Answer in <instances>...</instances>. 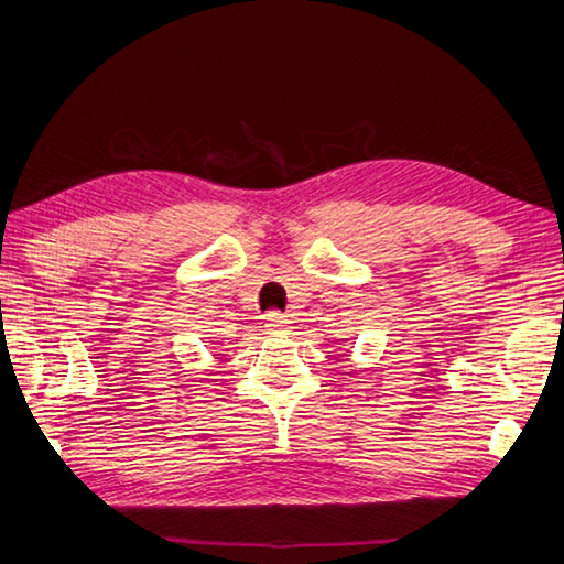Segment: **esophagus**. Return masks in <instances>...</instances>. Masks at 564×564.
<instances>
[{
  "mask_svg": "<svg viewBox=\"0 0 564 564\" xmlns=\"http://www.w3.org/2000/svg\"><path fill=\"white\" fill-rule=\"evenodd\" d=\"M263 325H265V330H269V333H285V330H289L291 321L283 313L271 311V313H265Z\"/></svg>",
  "mask_w": 564,
  "mask_h": 564,
  "instance_id": "1",
  "label": "esophagus"
}]
</instances>
